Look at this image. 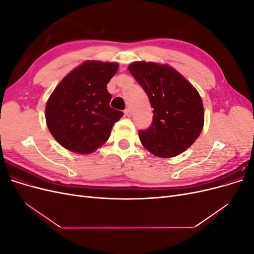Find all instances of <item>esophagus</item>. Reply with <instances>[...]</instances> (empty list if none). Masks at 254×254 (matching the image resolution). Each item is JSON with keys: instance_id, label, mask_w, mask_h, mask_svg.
Segmentation results:
<instances>
[{"instance_id": "34e87169", "label": "esophagus", "mask_w": 254, "mask_h": 254, "mask_svg": "<svg viewBox=\"0 0 254 254\" xmlns=\"http://www.w3.org/2000/svg\"><path fill=\"white\" fill-rule=\"evenodd\" d=\"M124 113H125V115H126L127 118H130V117H131V110H130V108H127V109H125Z\"/></svg>"}]
</instances>
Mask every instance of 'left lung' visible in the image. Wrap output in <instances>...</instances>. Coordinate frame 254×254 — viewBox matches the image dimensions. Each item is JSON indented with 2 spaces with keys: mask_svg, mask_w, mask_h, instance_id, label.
Masks as SVG:
<instances>
[{
  "mask_svg": "<svg viewBox=\"0 0 254 254\" xmlns=\"http://www.w3.org/2000/svg\"><path fill=\"white\" fill-rule=\"evenodd\" d=\"M128 68L153 108L151 125L139 130L143 146L160 158L180 155L197 140L203 128L200 95L172 66L136 61Z\"/></svg>",
  "mask_w": 254,
  "mask_h": 254,
  "instance_id": "obj_1",
  "label": "left lung"
}]
</instances>
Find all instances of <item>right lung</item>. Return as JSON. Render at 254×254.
<instances>
[{"label":"right lung","mask_w":254,"mask_h":254,"mask_svg":"<svg viewBox=\"0 0 254 254\" xmlns=\"http://www.w3.org/2000/svg\"><path fill=\"white\" fill-rule=\"evenodd\" d=\"M118 64L86 61L68 73L54 90L45 107L50 132L64 148L90 153L109 139L122 111L110 107L107 83Z\"/></svg>","instance_id":"right-lung-1"}]
</instances>
